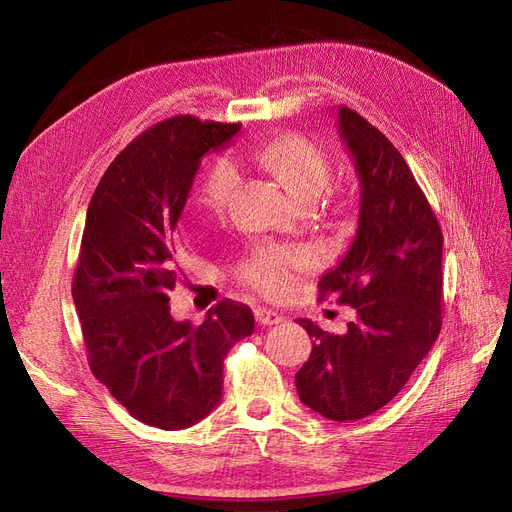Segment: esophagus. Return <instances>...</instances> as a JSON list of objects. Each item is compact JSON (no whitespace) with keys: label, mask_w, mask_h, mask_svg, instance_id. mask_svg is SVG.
Returning a JSON list of instances; mask_svg holds the SVG:
<instances>
[{"label":"esophagus","mask_w":512,"mask_h":512,"mask_svg":"<svg viewBox=\"0 0 512 512\" xmlns=\"http://www.w3.org/2000/svg\"><path fill=\"white\" fill-rule=\"evenodd\" d=\"M254 316H256V322L260 324V327H271V324H280L284 320L282 314H277V312H273V309H267V307L254 309Z\"/></svg>","instance_id":"1"}]
</instances>
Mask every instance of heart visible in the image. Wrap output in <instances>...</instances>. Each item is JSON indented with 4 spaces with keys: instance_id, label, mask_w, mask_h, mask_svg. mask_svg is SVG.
Returning a JSON list of instances; mask_svg holds the SVG:
<instances>
[{
    "instance_id": "heart-1",
    "label": "heart",
    "mask_w": 512,
    "mask_h": 512,
    "mask_svg": "<svg viewBox=\"0 0 512 512\" xmlns=\"http://www.w3.org/2000/svg\"><path fill=\"white\" fill-rule=\"evenodd\" d=\"M258 164L284 183V188L303 205H314L333 181V160L312 138L301 134L280 136L256 151ZM239 185V168L230 158L213 160L200 183V200L213 209H224ZM305 250H260L243 267V282L265 294L288 290L294 273L312 267Z\"/></svg>"
}]
</instances>
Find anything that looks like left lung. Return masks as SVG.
Returning a JSON list of instances; mask_svg holds the SVG:
<instances>
[{"label":"left lung","instance_id":"8db88e82","mask_svg":"<svg viewBox=\"0 0 512 512\" xmlns=\"http://www.w3.org/2000/svg\"><path fill=\"white\" fill-rule=\"evenodd\" d=\"M339 132L361 183L348 254L318 282V301L354 307L344 335L299 324L314 339L294 374L299 399L331 421L374 414L404 389L442 329V230L395 145L348 106Z\"/></svg>","mask_w":512,"mask_h":512}]
</instances>
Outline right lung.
Instances as JSON below:
<instances>
[{"mask_svg": "<svg viewBox=\"0 0 512 512\" xmlns=\"http://www.w3.org/2000/svg\"><path fill=\"white\" fill-rule=\"evenodd\" d=\"M241 123L177 115L136 136L91 196L72 297L89 367L138 421L166 431L205 418L222 397L228 350L254 333L252 309L220 301L203 324L170 316L179 282L175 228L209 149Z\"/></svg>", "mask_w": 512, "mask_h": 512, "instance_id": "1", "label": "right lung"}]
</instances>
